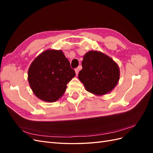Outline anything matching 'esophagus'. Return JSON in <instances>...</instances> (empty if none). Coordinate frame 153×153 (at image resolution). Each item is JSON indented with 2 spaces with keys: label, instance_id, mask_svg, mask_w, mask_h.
<instances>
[{
  "label": "esophagus",
  "instance_id": "1",
  "mask_svg": "<svg viewBox=\"0 0 153 153\" xmlns=\"http://www.w3.org/2000/svg\"><path fill=\"white\" fill-rule=\"evenodd\" d=\"M75 73H76V75H78V73H79V70H80V69H79V68H76L75 69Z\"/></svg>",
  "mask_w": 153,
  "mask_h": 153
}]
</instances>
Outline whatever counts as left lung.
I'll return each mask as SVG.
<instances>
[{"instance_id": "1", "label": "left lung", "mask_w": 153, "mask_h": 153, "mask_svg": "<svg viewBox=\"0 0 153 153\" xmlns=\"http://www.w3.org/2000/svg\"><path fill=\"white\" fill-rule=\"evenodd\" d=\"M82 66L78 78L88 92L98 96L104 95L117 84L120 77L119 66L105 53L89 51L84 55Z\"/></svg>"}]
</instances>
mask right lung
<instances>
[{
    "mask_svg": "<svg viewBox=\"0 0 153 153\" xmlns=\"http://www.w3.org/2000/svg\"><path fill=\"white\" fill-rule=\"evenodd\" d=\"M75 71L62 51L47 50L32 62L28 70V81L32 91L40 100L54 102L64 94L67 84Z\"/></svg>",
    "mask_w": 153,
    "mask_h": 153,
    "instance_id": "add662e5",
    "label": "right lung"
}]
</instances>
